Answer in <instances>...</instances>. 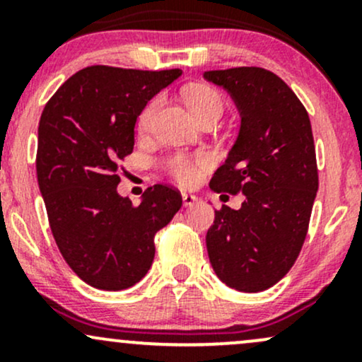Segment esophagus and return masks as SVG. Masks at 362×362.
Returning a JSON list of instances; mask_svg holds the SVG:
<instances>
[{
	"label": "esophagus",
	"mask_w": 362,
	"mask_h": 362,
	"mask_svg": "<svg viewBox=\"0 0 362 362\" xmlns=\"http://www.w3.org/2000/svg\"><path fill=\"white\" fill-rule=\"evenodd\" d=\"M182 201H184V206H185V207H189V206H194V202L197 201V197H195L194 194L182 192Z\"/></svg>",
	"instance_id": "34e87169"
}]
</instances>
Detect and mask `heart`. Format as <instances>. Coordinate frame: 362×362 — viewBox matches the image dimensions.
I'll return each mask as SVG.
<instances>
[{"label":"heart","mask_w":362,"mask_h":362,"mask_svg":"<svg viewBox=\"0 0 362 362\" xmlns=\"http://www.w3.org/2000/svg\"><path fill=\"white\" fill-rule=\"evenodd\" d=\"M184 98L187 105L190 107L192 114L199 122H204L209 119H221L224 112V102L223 97L219 95V91H216L213 86L207 85H192L187 86L184 90ZM161 105V97L151 98L146 105L143 107V110L139 112L138 117V129L141 132H148L151 129L153 119H155L158 109ZM207 165L206 156H199L192 160V158L185 155H172L165 160L163 167L167 172L172 175L178 184L182 185H190L197 180L199 170Z\"/></svg>","instance_id":"b5f03b06"}]
</instances>
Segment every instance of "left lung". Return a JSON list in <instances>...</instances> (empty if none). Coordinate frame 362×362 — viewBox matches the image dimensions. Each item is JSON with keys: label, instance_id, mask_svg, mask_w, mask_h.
I'll list each match as a JSON object with an SVG mask.
<instances>
[{"label": "left lung", "instance_id": "obj_1", "mask_svg": "<svg viewBox=\"0 0 362 362\" xmlns=\"http://www.w3.org/2000/svg\"><path fill=\"white\" fill-rule=\"evenodd\" d=\"M231 95L242 126L224 165L211 178L216 192L245 194L240 209L214 213L206 245L224 284L243 293L272 288L305 243L318 190L308 112L277 74L255 66L206 71Z\"/></svg>", "mask_w": 362, "mask_h": 362}]
</instances>
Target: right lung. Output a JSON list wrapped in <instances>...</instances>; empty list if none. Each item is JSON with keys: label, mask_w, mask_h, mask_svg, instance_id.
<instances>
[{"label": "right lung", "mask_w": 362, "mask_h": 362, "mask_svg": "<svg viewBox=\"0 0 362 362\" xmlns=\"http://www.w3.org/2000/svg\"><path fill=\"white\" fill-rule=\"evenodd\" d=\"M180 74L88 66L62 83L40 115L35 167L52 236L73 272L97 289L143 279L155 235L182 207L180 192L163 184L139 206L117 194L119 161L134 148L139 112Z\"/></svg>", "instance_id": "1"}]
</instances>
